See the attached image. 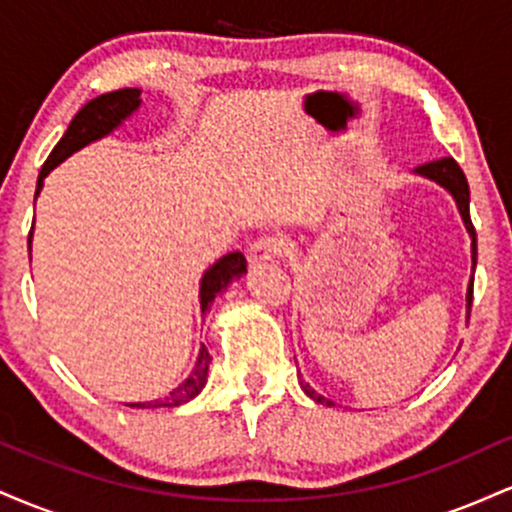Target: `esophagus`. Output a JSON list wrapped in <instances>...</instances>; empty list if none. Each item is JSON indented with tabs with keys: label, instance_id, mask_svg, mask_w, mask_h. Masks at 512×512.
Segmentation results:
<instances>
[{
	"label": "esophagus",
	"instance_id": "1",
	"mask_svg": "<svg viewBox=\"0 0 512 512\" xmlns=\"http://www.w3.org/2000/svg\"><path fill=\"white\" fill-rule=\"evenodd\" d=\"M281 248H284V243H281L279 238H269L264 236L260 240H255V243L250 245V264H262V262H269L274 260L276 255H281Z\"/></svg>",
	"mask_w": 512,
	"mask_h": 512
}]
</instances>
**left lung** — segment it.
I'll use <instances>...</instances> for the list:
<instances>
[{
    "label": "left lung",
    "instance_id": "8db88e82",
    "mask_svg": "<svg viewBox=\"0 0 512 512\" xmlns=\"http://www.w3.org/2000/svg\"><path fill=\"white\" fill-rule=\"evenodd\" d=\"M414 173L421 175V178H426V180H433L436 185L443 187V190H448L450 197L455 199L464 228H467L469 238H472V272H474V267H477V231H474L472 216H469V185H467V178H464L462 168L457 166L455 158H440V161H431V163H424V166L414 168ZM472 289H474V276L469 279V284H467V317H469V310H472ZM301 387H303L305 395L313 399V402H320V404H327V407H332V399L317 395V392L308 383H305V380H301Z\"/></svg>",
    "mask_w": 512,
    "mask_h": 512
}]
</instances>
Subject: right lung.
I'll return each instance as SVG.
<instances>
[{
  "label": "right lung",
  "mask_w": 512,
  "mask_h": 512,
  "mask_svg": "<svg viewBox=\"0 0 512 512\" xmlns=\"http://www.w3.org/2000/svg\"><path fill=\"white\" fill-rule=\"evenodd\" d=\"M139 105H142V91H139V88H120V91L103 93V96L88 101L84 108L74 115V120L69 122L64 137L57 142L55 149H52V154L48 156V161H45L43 168H40L35 199H38L40 190H43V182L52 170L60 166L62 161H67V158L76 154L79 149H84V146L98 142V139L108 137V134H113L115 129L127 120V117L137 113ZM31 243H33V228L31 233H28V250H31ZM245 272H248V262H245L243 252H228V255H223L221 260L211 264L207 272H204L202 281H199V308H202V315H207L211 310V303H214V298L226 291L228 284H231L233 279H240ZM209 363H211L209 349L207 344H202L199 346V354H197L192 373L187 375V378L182 380L173 392H168V395L161 399H151V402H129V407L158 409V407H180V404L190 402V399H195L199 392L204 390V385H207Z\"/></svg>",
  "instance_id": "obj_1"
}]
</instances>
